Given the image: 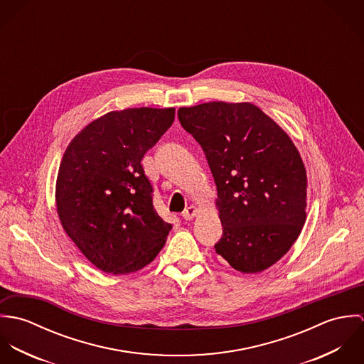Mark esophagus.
I'll return each instance as SVG.
<instances>
[{"mask_svg": "<svg viewBox=\"0 0 364 364\" xmlns=\"http://www.w3.org/2000/svg\"><path fill=\"white\" fill-rule=\"evenodd\" d=\"M196 214H198V208H195V206H189L182 211V217L185 220H192Z\"/></svg>", "mask_w": 364, "mask_h": 364, "instance_id": "obj_1", "label": "esophagus"}]
</instances>
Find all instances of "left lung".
<instances>
[{"mask_svg": "<svg viewBox=\"0 0 364 364\" xmlns=\"http://www.w3.org/2000/svg\"><path fill=\"white\" fill-rule=\"evenodd\" d=\"M178 117L203 149L217 186L223 237L215 252L242 273L267 269L306 223L307 173L296 146L250 102L179 107Z\"/></svg>", "mask_w": 364, "mask_h": 364, "instance_id": "left-lung-1", "label": "left lung"}]
</instances>
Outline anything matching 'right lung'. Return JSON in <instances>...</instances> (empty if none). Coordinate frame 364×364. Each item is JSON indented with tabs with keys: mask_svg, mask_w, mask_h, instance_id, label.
Listing matches in <instances>:
<instances>
[{
	"mask_svg": "<svg viewBox=\"0 0 364 364\" xmlns=\"http://www.w3.org/2000/svg\"><path fill=\"white\" fill-rule=\"evenodd\" d=\"M173 119V107L109 112L84 127L63 156L55 182L61 225L106 273L147 266L172 228L154 208L141 159Z\"/></svg>",
	"mask_w": 364,
	"mask_h": 364,
	"instance_id": "1",
	"label": "right lung"
}]
</instances>
